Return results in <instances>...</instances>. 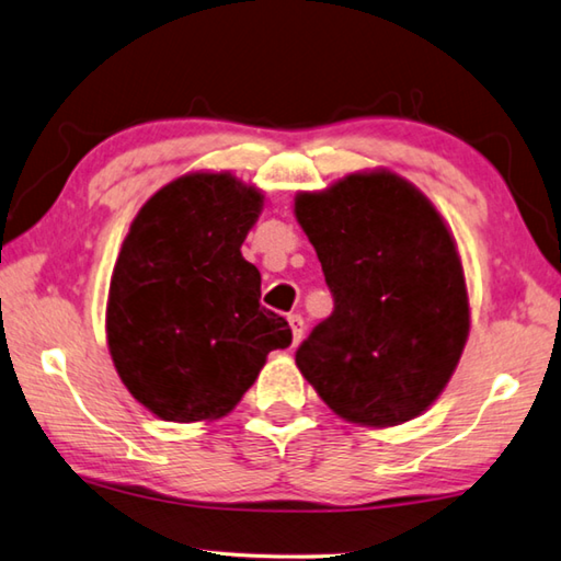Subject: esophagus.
<instances>
[{
    "mask_svg": "<svg viewBox=\"0 0 561 561\" xmlns=\"http://www.w3.org/2000/svg\"><path fill=\"white\" fill-rule=\"evenodd\" d=\"M289 329H291V341H294V345H297L304 335V319L299 313L289 316Z\"/></svg>",
    "mask_w": 561,
    "mask_h": 561,
    "instance_id": "obj_1",
    "label": "esophagus"
}]
</instances>
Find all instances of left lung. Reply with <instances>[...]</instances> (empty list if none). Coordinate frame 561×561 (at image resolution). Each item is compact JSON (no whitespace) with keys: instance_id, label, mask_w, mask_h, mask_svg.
<instances>
[{"instance_id":"obj_1","label":"left lung","mask_w":561,"mask_h":561,"mask_svg":"<svg viewBox=\"0 0 561 561\" xmlns=\"http://www.w3.org/2000/svg\"><path fill=\"white\" fill-rule=\"evenodd\" d=\"M294 216L333 294L297 368L345 422L387 430L420 416L449 385L471 331L451 228L390 169L299 191Z\"/></svg>"}]
</instances>
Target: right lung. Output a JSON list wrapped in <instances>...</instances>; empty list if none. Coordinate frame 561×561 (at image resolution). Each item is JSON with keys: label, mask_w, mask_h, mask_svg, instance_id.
Wrapping results in <instances>:
<instances>
[{"label": "right lung", "mask_w": 561, "mask_h": 561, "mask_svg": "<svg viewBox=\"0 0 561 561\" xmlns=\"http://www.w3.org/2000/svg\"><path fill=\"white\" fill-rule=\"evenodd\" d=\"M264 193L232 171H188L131 220L110 277V358L135 400L164 422L236 410L289 323L260 307L262 277L242 242Z\"/></svg>", "instance_id": "add662e5"}]
</instances>
